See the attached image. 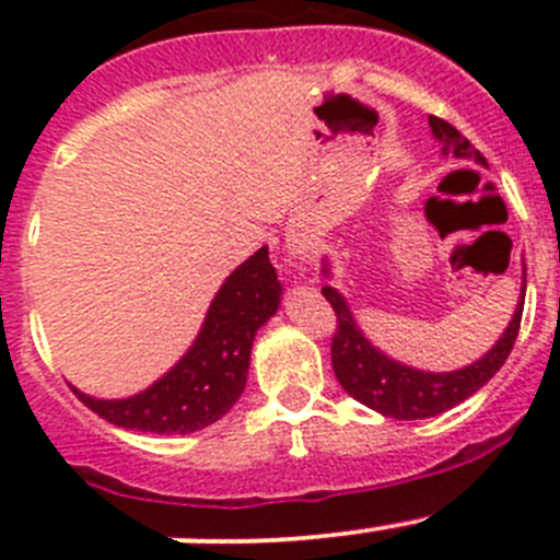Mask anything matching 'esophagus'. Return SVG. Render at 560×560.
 <instances>
[{
  "label": "esophagus",
  "mask_w": 560,
  "mask_h": 560,
  "mask_svg": "<svg viewBox=\"0 0 560 560\" xmlns=\"http://www.w3.org/2000/svg\"><path fill=\"white\" fill-rule=\"evenodd\" d=\"M287 248H290L292 259H301V262H312L314 246L306 241V237H292V241L287 243Z\"/></svg>",
  "instance_id": "obj_1"
}]
</instances>
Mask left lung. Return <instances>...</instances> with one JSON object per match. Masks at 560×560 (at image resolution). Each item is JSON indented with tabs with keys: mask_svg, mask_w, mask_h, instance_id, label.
Here are the masks:
<instances>
[{
	"mask_svg": "<svg viewBox=\"0 0 560 560\" xmlns=\"http://www.w3.org/2000/svg\"><path fill=\"white\" fill-rule=\"evenodd\" d=\"M430 128L432 136L441 142L443 155L470 159L476 164L487 166L485 155L479 150H474V144L452 122H446L441 117H430ZM325 273H328V265H325ZM323 295L336 312V334L334 341H330V361H334V372L341 388L352 399L383 412V416L399 418V421H416V418H432L438 412L452 410L454 405L474 396L481 385L490 383V377H495V372L506 363L509 352H512L514 341H517L525 303V281L523 298L517 301L512 323L503 330L501 339L479 361L465 369H457V372H421V369H412L394 361V358L380 352L361 334L350 306H347V301L334 287H323Z\"/></svg>",
	"mask_w": 560,
	"mask_h": 560,
	"instance_id": "left-lung-1",
	"label": "left lung"
}]
</instances>
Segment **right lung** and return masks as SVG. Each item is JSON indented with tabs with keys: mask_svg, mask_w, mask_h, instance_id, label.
<instances>
[{
	"mask_svg": "<svg viewBox=\"0 0 560 560\" xmlns=\"http://www.w3.org/2000/svg\"><path fill=\"white\" fill-rule=\"evenodd\" d=\"M281 301V284L268 259V246L232 270L215 292L197 341L186 355L142 394L128 399H95L73 394L125 430L155 435H188L219 421L246 388L254 334L268 323Z\"/></svg>",
	"mask_w": 560,
	"mask_h": 560,
	"instance_id": "obj_1",
	"label": "right lung"
}]
</instances>
